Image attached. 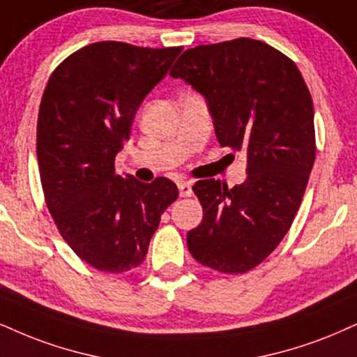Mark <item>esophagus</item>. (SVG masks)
<instances>
[{
	"instance_id": "esophagus-1",
	"label": "esophagus",
	"mask_w": 357,
	"mask_h": 357,
	"mask_svg": "<svg viewBox=\"0 0 357 357\" xmlns=\"http://www.w3.org/2000/svg\"><path fill=\"white\" fill-rule=\"evenodd\" d=\"M178 192L180 197H192V187L188 182H180L178 183Z\"/></svg>"
}]
</instances>
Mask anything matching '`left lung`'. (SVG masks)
<instances>
[{"mask_svg": "<svg viewBox=\"0 0 357 357\" xmlns=\"http://www.w3.org/2000/svg\"><path fill=\"white\" fill-rule=\"evenodd\" d=\"M200 92L222 147L246 153V180H199L204 220L187 233L202 265L238 275L258 266L291 227L316 157L313 99L298 66L250 38L187 50L174 69Z\"/></svg>", "mask_w": 357, "mask_h": 357, "instance_id": "1", "label": "left lung"}]
</instances>
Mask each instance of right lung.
Listing matches in <instances>:
<instances>
[{
  "label": "right lung",
  "instance_id": "add662e5",
  "mask_svg": "<svg viewBox=\"0 0 357 357\" xmlns=\"http://www.w3.org/2000/svg\"><path fill=\"white\" fill-rule=\"evenodd\" d=\"M180 51L92 43L66 57L44 89L36 135L44 199L66 243L99 271L139 266L178 197L165 177L144 183L119 175L116 155Z\"/></svg>",
  "mask_w": 357,
  "mask_h": 357
}]
</instances>
